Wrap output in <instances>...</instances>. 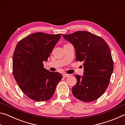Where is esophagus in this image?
<instances>
[{"label": "esophagus", "mask_w": 125, "mask_h": 125, "mask_svg": "<svg viewBox=\"0 0 125 125\" xmlns=\"http://www.w3.org/2000/svg\"><path fill=\"white\" fill-rule=\"evenodd\" d=\"M69 75H70L68 74H66V73H63V77H64V78H66V77H69Z\"/></svg>", "instance_id": "esophagus-1"}]
</instances>
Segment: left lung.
Segmentation results:
<instances>
[{
	"label": "left lung",
	"instance_id": "8db88e82",
	"mask_svg": "<svg viewBox=\"0 0 125 125\" xmlns=\"http://www.w3.org/2000/svg\"><path fill=\"white\" fill-rule=\"evenodd\" d=\"M62 36L74 47L76 61L83 62L84 75H74V96L84 102L97 100L108 87L114 70L109 45L101 37L85 31Z\"/></svg>",
	"mask_w": 125,
	"mask_h": 125
}]
</instances>
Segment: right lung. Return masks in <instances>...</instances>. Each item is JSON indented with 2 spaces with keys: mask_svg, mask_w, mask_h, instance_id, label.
Here are the masks:
<instances>
[{
  "mask_svg": "<svg viewBox=\"0 0 125 125\" xmlns=\"http://www.w3.org/2000/svg\"><path fill=\"white\" fill-rule=\"evenodd\" d=\"M62 36L35 32L18 42L12 58V73L20 89L35 101H45L53 95L62 78L58 72L44 68L48 58Z\"/></svg>",
  "mask_w": 125,
  "mask_h": 125,
  "instance_id": "right-lung-1",
  "label": "right lung"
}]
</instances>
